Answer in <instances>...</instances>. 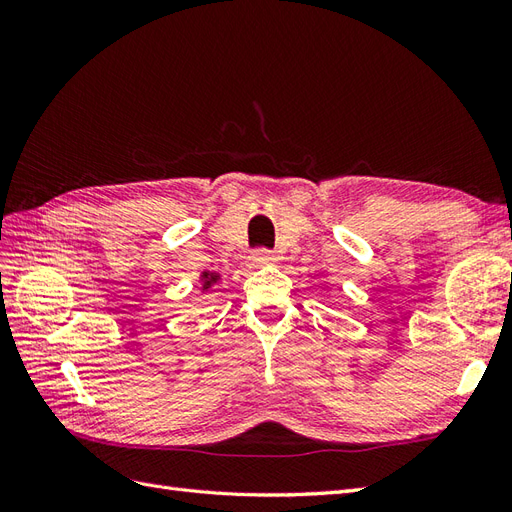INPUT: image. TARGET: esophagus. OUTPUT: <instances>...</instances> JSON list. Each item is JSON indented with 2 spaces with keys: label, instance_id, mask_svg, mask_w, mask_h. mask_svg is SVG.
<instances>
[{
  "label": "esophagus",
  "instance_id": "1",
  "mask_svg": "<svg viewBox=\"0 0 512 512\" xmlns=\"http://www.w3.org/2000/svg\"><path fill=\"white\" fill-rule=\"evenodd\" d=\"M250 267H254V269H260V267H267V265H275V254L273 252H269V250H256L250 258Z\"/></svg>",
  "mask_w": 512,
  "mask_h": 512
}]
</instances>
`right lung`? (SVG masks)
Listing matches in <instances>:
<instances>
[{
	"mask_svg": "<svg viewBox=\"0 0 512 512\" xmlns=\"http://www.w3.org/2000/svg\"><path fill=\"white\" fill-rule=\"evenodd\" d=\"M198 282H200V290L203 292H209L213 286H218L222 282V275L218 271H211V269H205L200 271L198 275Z\"/></svg>",
	"mask_w": 512,
	"mask_h": 512,
	"instance_id": "1",
	"label": "right lung"
}]
</instances>
